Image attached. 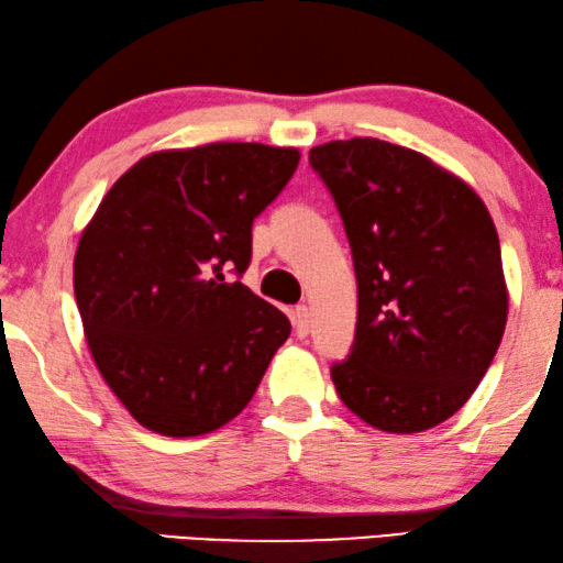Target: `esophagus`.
<instances>
[{
    "mask_svg": "<svg viewBox=\"0 0 563 563\" xmlns=\"http://www.w3.org/2000/svg\"><path fill=\"white\" fill-rule=\"evenodd\" d=\"M292 327H296L298 336H306L308 329H311V308L298 306L296 311H292Z\"/></svg>",
    "mask_w": 563,
    "mask_h": 563,
    "instance_id": "34e87169",
    "label": "esophagus"
}]
</instances>
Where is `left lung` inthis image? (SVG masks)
<instances>
[{
    "instance_id": "left-lung-1",
    "label": "left lung",
    "mask_w": 563,
    "mask_h": 563,
    "mask_svg": "<svg viewBox=\"0 0 563 563\" xmlns=\"http://www.w3.org/2000/svg\"><path fill=\"white\" fill-rule=\"evenodd\" d=\"M308 161L357 273L354 346L331 367L339 398L379 431L433 429L477 390L508 321L493 217L462 178L393 142L334 140Z\"/></svg>"
}]
</instances>
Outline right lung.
<instances>
[{
    "instance_id": "1",
    "label": "right lung",
    "mask_w": 563,
    "mask_h": 563,
    "mask_svg": "<svg viewBox=\"0 0 563 563\" xmlns=\"http://www.w3.org/2000/svg\"><path fill=\"white\" fill-rule=\"evenodd\" d=\"M300 153L260 142L161 150L101 199L74 257L91 357L147 431L221 429L255 395L290 321L227 271L252 257V221Z\"/></svg>"
}]
</instances>
